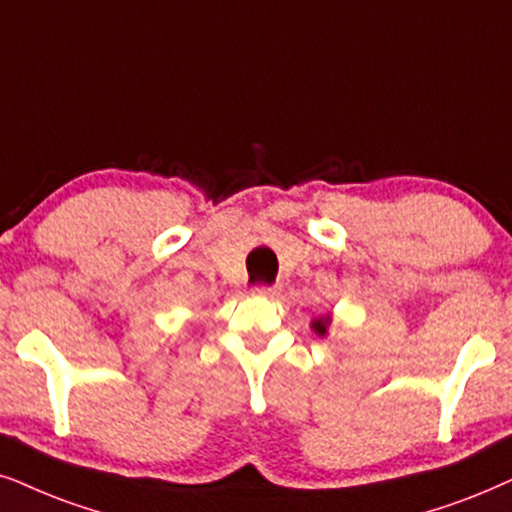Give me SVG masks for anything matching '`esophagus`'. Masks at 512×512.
Returning a JSON list of instances; mask_svg holds the SVG:
<instances>
[{
	"instance_id": "34e87169",
	"label": "esophagus",
	"mask_w": 512,
	"mask_h": 512,
	"mask_svg": "<svg viewBox=\"0 0 512 512\" xmlns=\"http://www.w3.org/2000/svg\"><path fill=\"white\" fill-rule=\"evenodd\" d=\"M255 293L262 295V297H276L278 293H281V286H255Z\"/></svg>"
}]
</instances>
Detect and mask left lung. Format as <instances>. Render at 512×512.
Masks as SVG:
<instances>
[{"instance_id": "obj_1", "label": "left lung", "mask_w": 512, "mask_h": 512, "mask_svg": "<svg viewBox=\"0 0 512 512\" xmlns=\"http://www.w3.org/2000/svg\"><path fill=\"white\" fill-rule=\"evenodd\" d=\"M328 326H331V316H319V319L312 321V331L321 338L328 333Z\"/></svg>"}]
</instances>
